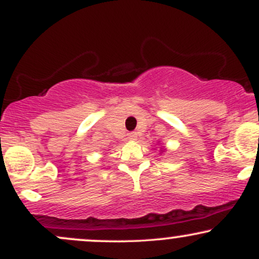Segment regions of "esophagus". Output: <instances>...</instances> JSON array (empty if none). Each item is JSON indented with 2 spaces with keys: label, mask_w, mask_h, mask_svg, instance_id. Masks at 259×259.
Segmentation results:
<instances>
[{
  "label": "esophagus",
  "mask_w": 259,
  "mask_h": 259,
  "mask_svg": "<svg viewBox=\"0 0 259 259\" xmlns=\"http://www.w3.org/2000/svg\"><path fill=\"white\" fill-rule=\"evenodd\" d=\"M127 136H129L130 140H135L136 138H138V134H136V133H129V134H127Z\"/></svg>",
  "instance_id": "34e87169"
}]
</instances>
